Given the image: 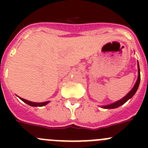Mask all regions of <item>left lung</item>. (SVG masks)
<instances>
[{
  "instance_id": "1",
  "label": "left lung",
  "mask_w": 148,
  "mask_h": 148,
  "mask_svg": "<svg viewBox=\"0 0 148 148\" xmlns=\"http://www.w3.org/2000/svg\"><path fill=\"white\" fill-rule=\"evenodd\" d=\"M139 83H140V69H139V65H138V78H137L136 82L135 85L133 87V89L125 95V97L122 98V99H120V100H119L118 101H116V102L113 103V104H108V105L102 106L101 108H104V109H114V108H119V107H120V106L122 105V104H124L126 101H127L129 99H131L133 95H134V94L136 93V92L137 90H138V86H139Z\"/></svg>"
}]
</instances>
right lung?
<instances>
[{
    "instance_id": "1",
    "label": "right lung",
    "mask_w": 148,
    "mask_h": 148,
    "mask_svg": "<svg viewBox=\"0 0 148 148\" xmlns=\"http://www.w3.org/2000/svg\"><path fill=\"white\" fill-rule=\"evenodd\" d=\"M22 101H23V102H25L26 104H29V105L32 106V107H43V106L46 105V104H47L49 102V101H45V102H40V103H37V102H32V101H29L28 100H26L24 99H22V98H20Z\"/></svg>"
}]
</instances>
